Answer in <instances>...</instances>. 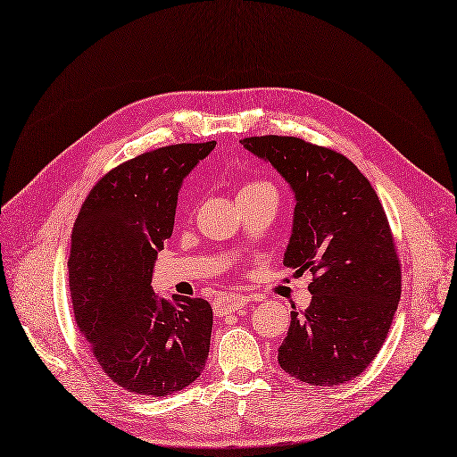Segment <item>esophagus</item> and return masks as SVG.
I'll list each match as a JSON object with an SVG mask.
<instances>
[{"mask_svg":"<svg viewBox=\"0 0 457 457\" xmlns=\"http://www.w3.org/2000/svg\"><path fill=\"white\" fill-rule=\"evenodd\" d=\"M248 303H250V297L245 295V294H229V295L222 297L216 303L214 312L218 316H226V314H231V312H237L239 309L246 307Z\"/></svg>","mask_w":457,"mask_h":457,"instance_id":"esophagus-1","label":"esophagus"}]
</instances>
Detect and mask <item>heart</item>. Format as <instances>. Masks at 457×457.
Here are the masks:
<instances>
[{"instance_id":"1","label":"heart","mask_w":457,"mask_h":457,"mask_svg":"<svg viewBox=\"0 0 457 457\" xmlns=\"http://www.w3.org/2000/svg\"><path fill=\"white\" fill-rule=\"evenodd\" d=\"M260 192H277V190L271 182L262 180V179L248 180L239 188V195H250V194H260Z\"/></svg>"}]
</instances>
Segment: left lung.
I'll use <instances>...</instances> for the list:
<instances>
[{
    "label": "left lung",
    "instance_id": "1",
    "mask_svg": "<svg viewBox=\"0 0 457 457\" xmlns=\"http://www.w3.org/2000/svg\"><path fill=\"white\" fill-rule=\"evenodd\" d=\"M295 195L284 265L314 275L311 305L292 311L278 363L311 386H339L377 358L401 297V265L382 203L339 152L299 137H246Z\"/></svg>",
    "mask_w": 457,
    "mask_h": 457
}]
</instances>
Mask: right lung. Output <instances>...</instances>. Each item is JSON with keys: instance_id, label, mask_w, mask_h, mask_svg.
<instances>
[{"instance_id": "right-lung-1", "label": "right lung", "mask_w": 457, "mask_h": 457, "mask_svg": "<svg viewBox=\"0 0 457 457\" xmlns=\"http://www.w3.org/2000/svg\"><path fill=\"white\" fill-rule=\"evenodd\" d=\"M214 145H171L128 160L97 180L77 216L67 262L75 322L105 375L131 394L180 392L209 358V301L158 299L150 282L182 180Z\"/></svg>"}]
</instances>
